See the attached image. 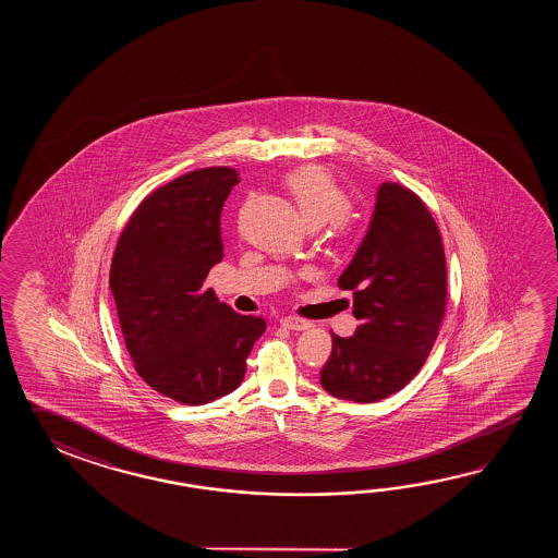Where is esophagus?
<instances>
[{"label":"esophagus","mask_w":558,"mask_h":558,"mask_svg":"<svg viewBox=\"0 0 558 558\" xmlns=\"http://www.w3.org/2000/svg\"><path fill=\"white\" fill-rule=\"evenodd\" d=\"M281 325H283L284 329H291V331H305L311 327V323L305 319H301V317H293V315H289V317H283L281 319Z\"/></svg>","instance_id":"obj_1"}]
</instances>
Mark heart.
Listing matches in <instances>:
<instances>
[{
    "label": "heart",
    "mask_w": 558,
    "mask_h": 558,
    "mask_svg": "<svg viewBox=\"0 0 558 558\" xmlns=\"http://www.w3.org/2000/svg\"><path fill=\"white\" fill-rule=\"evenodd\" d=\"M284 187L308 227H319L329 221L337 233H343L347 229L349 217L344 209L349 202L327 169L319 166L296 167L284 178Z\"/></svg>",
    "instance_id": "obj_1"
}]
</instances>
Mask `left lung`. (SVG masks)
Masks as SVG:
<instances>
[{"label":"left lung","instance_id":"1","mask_svg":"<svg viewBox=\"0 0 558 558\" xmlns=\"http://www.w3.org/2000/svg\"><path fill=\"white\" fill-rule=\"evenodd\" d=\"M353 291V337L332 335L323 389L375 403L401 391L427 361L447 308V263L439 227L423 199L383 183L367 238L339 277Z\"/></svg>","mask_w":558,"mask_h":558}]
</instances>
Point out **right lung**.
<instances>
[{
    "instance_id": "right-lung-1",
    "label": "right lung",
    "mask_w": 558,
    "mask_h": 558,
    "mask_svg": "<svg viewBox=\"0 0 558 558\" xmlns=\"http://www.w3.org/2000/svg\"><path fill=\"white\" fill-rule=\"evenodd\" d=\"M233 167H205L149 193L119 235L109 287L133 367L183 404L235 391L265 320L219 303L203 281L223 259L219 217Z\"/></svg>"
}]
</instances>
